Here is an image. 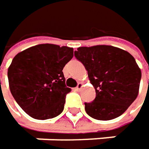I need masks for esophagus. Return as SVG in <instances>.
I'll return each mask as SVG.
<instances>
[{
  "instance_id": "obj_1",
  "label": "esophagus",
  "mask_w": 149,
  "mask_h": 149,
  "mask_svg": "<svg viewBox=\"0 0 149 149\" xmlns=\"http://www.w3.org/2000/svg\"><path fill=\"white\" fill-rule=\"evenodd\" d=\"M83 86H84V84H83V83H78V84H77V86L76 87V90H80Z\"/></svg>"
}]
</instances>
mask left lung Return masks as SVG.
<instances>
[{
    "label": "left lung",
    "instance_id": "8db88e82",
    "mask_svg": "<svg viewBox=\"0 0 149 149\" xmlns=\"http://www.w3.org/2000/svg\"><path fill=\"white\" fill-rule=\"evenodd\" d=\"M75 57L88 71L95 99L85 102V111L98 120H111L123 114L139 92L141 70L125 50L109 45L80 47Z\"/></svg>",
    "mask_w": 149,
    "mask_h": 149
}]
</instances>
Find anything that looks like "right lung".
Listing matches in <instances>:
<instances>
[{"label":"right lung","mask_w":149,"mask_h":149,"mask_svg":"<svg viewBox=\"0 0 149 149\" xmlns=\"http://www.w3.org/2000/svg\"><path fill=\"white\" fill-rule=\"evenodd\" d=\"M73 57V48L39 44L19 53L8 67L10 91L31 118L45 120L62 113L65 95L64 66Z\"/></svg>","instance_id":"add662e5"}]
</instances>
